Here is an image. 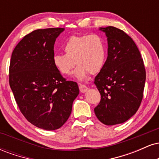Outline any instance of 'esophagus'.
<instances>
[{"instance_id":"obj_1","label":"esophagus","mask_w":159,"mask_h":159,"mask_svg":"<svg viewBox=\"0 0 159 159\" xmlns=\"http://www.w3.org/2000/svg\"><path fill=\"white\" fill-rule=\"evenodd\" d=\"M79 89H80V91H81V93H84L88 90V88H87V86L84 85V84H79Z\"/></svg>"}]
</instances>
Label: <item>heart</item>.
<instances>
[{
	"label": "heart",
	"instance_id": "b5f03b06",
	"mask_svg": "<svg viewBox=\"0 0 159 159\" xmlns=\"http://www.w3.org/2000/svg\"><path fill=\"white\" fill-rule=\"evenodd\" d=\"M65 54H55L52 61L54 66L61 74L69 75L75 65V78L83 81L89 72L96 74L102 69L106 58V46L101 36H72L63 45Z\"/></svg>",
	"mask_w": 159,
	"mask_h": 159
}]
</instances>
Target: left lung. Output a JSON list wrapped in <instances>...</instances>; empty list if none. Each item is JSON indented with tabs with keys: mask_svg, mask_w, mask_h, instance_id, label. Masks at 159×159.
Instances as JSON below:
<instances>
[{
	"mask_svg": "<svg viewBox=\"0 0 159 159\" xmlns=\"http://www.w3.org/2000/svg\"><path fill=\"white\" fill-rule=\"evenodd\" d=\"M107 38V57L95 78L101 101L94 112L101 123L113 125L127 121L143 98L146 72L133 39L116 27H100Z\"/></svg>",
	"mask_w": 159,
	"mask_h": 159,
	"instance_id": "1",
	"label": "left lung"
}]
</instances>
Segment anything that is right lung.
<instances>
[{"label": "right lung", "instance_id": "1", "mask_svg": "<svg viewBox=\"0 0 159 159\" xmlns=\"http://www.w3.org/2000/svg\"><path fill=\"white\" fill-rule=\"evenodd\" d=\"M64 28L38 29L12 52L10 86L25 117L39 129L53 131L67 121L79 93L77 83L66 81L53 63L54 45Z\"/></svg>", "mask_w": 159, "mask_h": 159}]
</instances>
